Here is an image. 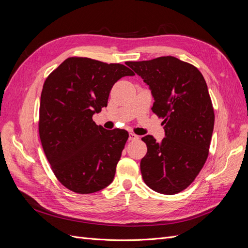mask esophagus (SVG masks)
Masks as SVG:
<instances>
[{"mask_svg": "<svg viewBox=\"0 0 248 248\" xmlns=\"http://www.w3.org/2000/svg\"><path fill=\"white\" fill-rule=\"evenodd\" d=\"M139 139H140V137L137 136V134H134V133H132V132L129 133V140H139Z\"/></svg>", "mask_w": 248, "mask_h": 248, "instance_id": "obj_1", "label": "esophagus"}]
</instances>
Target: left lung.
<instances>
[{
  "label": "left lung",
  "mask_w": 248,
  "mask_h": 248,
  "mask_svg": "<svg viewBox=\"0 0 248 248\" xmlns=\"http://www.w3.org/2000/svg\"><path fill=\"white\" fill-rule=\"evenodd\" d=\"M154 98L152 110L164 118L166 138L141 140L148 152L140 161L142 179L150 188L175 194L188 187L207 160L214 128V110L202 74L175 57L128 62Z\"/></svg>",
  "instance_id": "obj_1"
}]
</instances>
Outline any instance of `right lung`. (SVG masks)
I'll return each instance as SVG.
<instances>
[{"label": "right lung", "instance_id": "1", "mask_svg": "<svg viewBox=\"0 0 248 248\" xmlns=\"http://www.w3.org/2000/svg\"><path fill=\"white\" fill-rule=\"evenodd\" d=\"M133 76L122 64L68 58L44 82L39 136L54 174L66 188L93 193L114 180L129 134L104 129L92 117L108 106L115 82Z\"/></svg>", "mask_w": 248, "mask_h": 248}]
</instances>
